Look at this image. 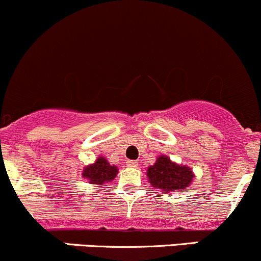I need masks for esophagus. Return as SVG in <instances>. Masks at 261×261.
<instances>
[{"mask_svg": "<svg viewBox=\"0 0 261 261\" xmlns=\"http://www.w3.org/2000/svg\"><path fill=\"white\" fill-rule=\"evenodd\" d=\"M126 164H127V167L136 168L139 165V162H136V160H127V162H126Z\"/></svg>", "mask_w": 261, "mask_h": 261, "instance_id": "obj_1", "label": "esophagus"}]
</instances>
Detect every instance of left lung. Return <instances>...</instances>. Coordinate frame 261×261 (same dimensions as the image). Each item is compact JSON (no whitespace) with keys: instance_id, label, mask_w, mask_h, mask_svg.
<instances>
[{"instance_id":"1","label":"left lung","mask_w":261,"mask_h":261,"mask_svg":"<svg viewBox=\"0 0 261 261\" xmlns=\"http://www.w3.org/2000/svg\"><path fill=\"white\" fill-rule=\"evenodd\" d=\"M149 183L164 193L186 189L194 179V173L188 165H181L170 160L167 155H160L146 170Z\"/></svg>"}]
</instances>
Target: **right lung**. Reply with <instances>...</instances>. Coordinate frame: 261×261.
I'll use <instances>...</instances> for the list:
<instances>
[{
	"instance_id": "right-lung-1",
	"label": "right lung",
	"mask_w": 261,
	"mask_h": 261,
	"mask_svg": "<svg viewBox=\"0 0 261 261\" xmlns=\"http://www.w3.org/2000/svg\"><path fill=\"white\" fill-rule=\"evenodd\" d=\"M118 173V168L116 165L110 164L109 160L99 155L96 162L83 168L82 177L88 180L89 184L102 186L105 183H110L116 178Z\"/></svg>"
}]
</instances>
